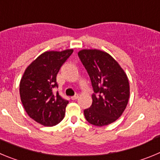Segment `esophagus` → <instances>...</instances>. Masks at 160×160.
Masks as SVG:
<instances>
[{
  "instance_id": "esophagus-1",
  "label": "esophagus",
  "mask_w": 160,
  "mask_h": 160,
  "mask_svg": "<svg viewBox=\"0 0 160 160\" xmlns=\"http://www.w3.org/2000/svg\"><path fill=\"white\" fill-rule=\"evenodd\" d=\"M78 97H79V95H78V94H76V95H75V96H72L71 99H72V100H77V98H78Z\"/></svg>"
}]
</instances>
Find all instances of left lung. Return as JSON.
<instances>
[{"label": "left lung", "mask_w": 160, "mask_h": 160, "mask_svg": "<svg viewBox=\"0 0 160 160\" xmlns=\"http://www.w3.org/2000/svg\"><path fill=\"white\" fill-rule=\"evenodd\" d=\"M78 57L90 77L94 93L92 103L83 111L87 121L95 126L113 123L123 114L130 96L128 79L108 53L83 49Z\"/></svg>", "instance_id": "1"}]
</instances>
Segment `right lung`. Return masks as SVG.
<instances>
[{"instance_id": "1", "label": "right lung", "mask_w": 160, "mask_h": 160, "mask_svg": "<svg viewBox=\"0 0 160 160\" xmlns=\"http://www.w3.org/2000/svg\"><path fill=\"white\" fill-rule=\"evenodd\" d=\"M72 49L45 52L26 68L20 83V95L24 110L36 122L52 127L64 117L68 101L53 93L58 88L57 75Z\"/></svg>"}]
</instances>
